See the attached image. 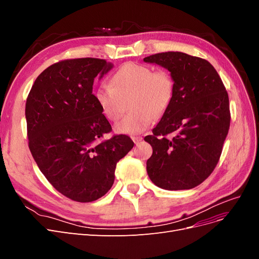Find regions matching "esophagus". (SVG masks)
Segmentation results:
<instances>
[{"label": "esophagus", "mask_w": 259, "mask_h": 259, "mask_svg": "<svg viewBox=\"0 0 259 259\" xmlns=\"http://www.w3.org/2000/svg\"><path fill=\"white\" fill-rule=\"evenodd\" d=\"M132 139H133V142L135 143V145H138L140 142H142L143 140V137H140V136H137V137H132Z\"/></svg>", "instance_id": "34e87169"}]
</instances>
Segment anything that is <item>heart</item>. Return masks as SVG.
Here are the masks:
<instances>
[{
	"label": "heart",
	"instance_id": "heart-1",
	"mask_svg": "<svg viewBox=\"0 0 259 259\" xmlns=\"http://www.w3.org/2000/svg\"><path fill=\"white\" fill-rule=\"evenodd\" d=\"M175 83L169 72L149 66L127 62L113 73L110 84H100L95 98L101 112L109 121L122 116L125 104L131 111L115 125L120 134L136 135L159 119L169 107L174 97Z\"/></svg>",
	"mask_w": 259,
	"mask_h": 259
}]
</instances>
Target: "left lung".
I'll use <instances>...</instances> for the list:
<instances>
[{
  "mask_svg": "<svg viewBox=\"0 0 259 259\" xmlns=\"http://www.w3.org/2000/svg\"><path fill=\"white\" fill-rule=\"evenodd\" d=\"M144 61L167 69L175 83L169 107L152 135L145 137L153 150L147 173L162 189H192L211 174L221 158L230 126L228 93L205 59L166 52Z\"/></svg>",
  "mask_w": 259,
  "mask_h": 259,
  "instance_id": "1",
  "label": "left lung"
}]
</instances>
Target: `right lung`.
Listing matches in <instances>:
<instances>
[{
	"instance_id": "obj_1",
	"label": "right lung",
	"mask_w": 259,
	"mask_h": 259,
	"mask_svg": "<svg viewBox=\"0 0 259 259\" xmlns=\"http://www.w3.org/2000/svg\"><path fill=\"white\" fill-rule=\"evenodd\" d=\"M111 68L99 58L58 61L36 77L27 98L31 154L55 189L76 202H93L110 190L116 163L134 147L126 135L100 140L112 128L93 84Z\"/></svg>"
}]
</instances>
